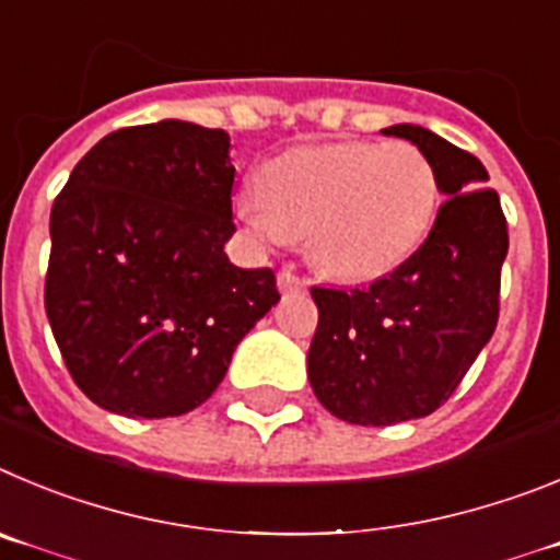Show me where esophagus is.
Wrapping results in <instances>:
<instances>
[{"instance_id": "1", "label": "esophagus", "mask_w": 560, "mask_h": 560, "mask_svg": "<svg viewBox=\"0 0 560 560\" xmlns=\"http://www.w3.org/2000/svg\"><path fill=\"white\" fill-rule=\"evenodd\" d=\"M279 290L281 292H304L306 290V279H301L299 273L292 268H284L279 273Z\"/></svg>"}]
</instances>
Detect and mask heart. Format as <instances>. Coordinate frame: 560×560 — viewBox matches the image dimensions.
Returning <instances> with one entry per match:
<instances>
[{
  "mask_svg": "<svg viewBox=\"0 0 560 560\" xmlns=\"http://www.w3.org/2000/svg\"><path fill=\"white\" fill-rule=\"evenodd\" d=\"M236 218L265 245L306 236L310 259L342 281L390 273L424 243L441 203L432 161L407 142L299 144L256 170Z\"/></svg>",
  "mask_w": 560,
  "mask_h": 560,
  "instance_id": "b5f03b06",
  "label": "heart"
}]
</instances>
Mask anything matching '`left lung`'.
<instances>
[{
  "label": "left lung",
  "instance_id": "1",
  "mask_svg": "<svg viewBox=\"0 0 560 560\" xmlns=\"http://www.w3.org/2000/svg\"><path fill=\"white\" fill-rule=\"evenodd\" d=\"M416 144L446 200L424 245L371 287H312L306 371L317 401L360 427L424 418L450 399L500 317L508 223L488 173L421 125L382 130Z\"/></svg>",
  "mask_w": 560,
  "mask_h": 560
}]
</instances>
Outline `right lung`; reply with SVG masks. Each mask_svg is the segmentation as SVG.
<instances>
[{
  "instance_id": "right-lung-1",
  "label": "right lung",
  "mask_w": 560,
  "mask_h": 560,
  "mask_svg": "<svg viewBox=\"0 0 560 560\" xmlns=\"http://www.w3.org/2000/svg\"><path fill=\"white\" fill-rule=\"evenodd\" d=\"M231 139L180 119L100 139L49 218L44 306L69 374L103 410L184 416L279 304L270 268L231 265Z\"/></svg>"
}]
</instances>
